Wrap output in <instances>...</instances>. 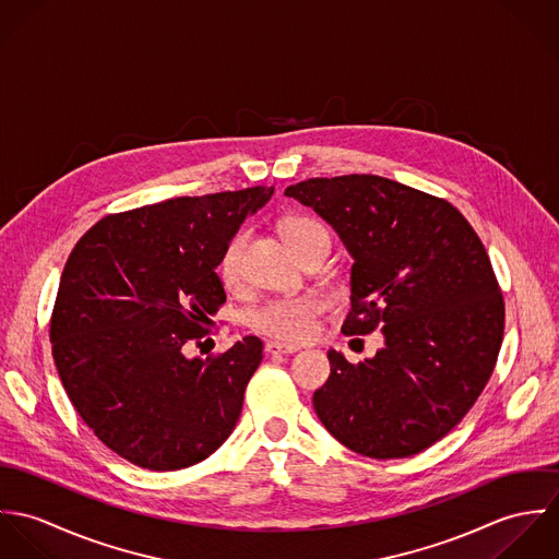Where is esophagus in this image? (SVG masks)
Returning <instances> with one entry per match:
<instances>
[{
	"instance_id": "1",
	"label": "esophagus",
	"mask_w": 559,
	"mask_h": 559,
	"mask_svg": "<svg viewBox=\"0 0 559 559\" xmlns=\"http://www.w3.org/2000/svg\"><path fill=\"white\" fill-rule=\"evenodd\" d=\"M264 350L271 353V355H290V353H297L299 346L284 344V342H277V340H269V342L264 344Z\"/></svg>"
}]
</instances>
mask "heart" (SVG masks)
<instances>
[{
  "label": "heart",
  "mask_w": 559,
  "mask_h": 559,
  "mask_svg": "<svg viewBox=\"0 0 559 559\" xmlns=\"http://www.w3.org/2000/svg\"><path fill=\"white\" fill-rule=\"evenodd\" d=\"M282 235L288 247L299 255L310 242L326 237L319 222L308 217H293L282 224ZM242 249L245 237L239 235L230 240L219 260V277L226 286L239 284L242 273ZM319 297H293V299H273L260 306L249 314V324L258 333L284 340V342H304L314 333V320L322 312Z\"/></svg>",
  "instance_id": "obj_1"
}]
</instances>
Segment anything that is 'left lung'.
Here are the masks:
<instances>
[{
	"label": "left lung",
	"instance_id": "left-lung-1",
	"mask_svg": "<svg viewBox=\"0 0 559 559\" xmlns=\"http://www.w3.org/2000/svg\"><path fill=\"white\" fill-rule=\"evenodd\" d=\"M353 255L342 331L381 326L383 348L350 364L329 350L314 392L322 426L370 459H406L445 437L492 374L503 299L469 222L445 200L374 174L310 178L284 191Z\"/></svg>",
	"mask_w": 559,
	"mask_h": 559
}]
</instances>
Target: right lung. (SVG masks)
Returning <instances> with one entry per match:
<instances>
[{
    "label": "right lung",
    "instance_id": "1",
    "mask_svg": "<svg viewBox=\"0 0 559 559\" xmlns=\"http://www.w3.org/2000/svg\"><path fill=\"white\" fill-rule=\"evenodd\" d=\"M271 195L273 187H249L109 215L69 255L49 329L53 361L81 419L129 463L185 469L235 430L262 342L247 335L206 359L189 348L226 304V245Z\"/></svg>",
    "mask_w": 559,
    "mask_h": 559
}]
</instances>
